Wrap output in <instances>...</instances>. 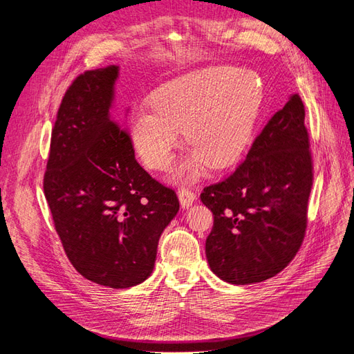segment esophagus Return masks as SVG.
Masks as SVG:
<instances>
[{
	"instance_id": "1",
	"label": "esophagus",
	"mask_w": 354,
	"mask_h": 354,
	"mask_svg": "<svg viewBox=\"0 0 354 354\" xmlns=\"http://www.w3.org/2000/svg\"><path fill=\"white\" fill-rule=\"evenodd\" d=\"M178 199H180L181 207H183V208H189V207L192 205V203L195 202V199H196V195H195L194 192H192L190 189L181 187V189L178 190Z\"/></svg>"
}]
</instances>
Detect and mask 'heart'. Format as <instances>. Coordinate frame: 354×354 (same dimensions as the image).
I'll list each match as a JSON object with an SVG mask.
<instances>
[{"instance_id":"b5f03b06","label":"heart","mask_w":354,"mask_h":354,"mask_svg":"<svg viewBox=\"0 0 354 354\" xmlns=\"http://www.w3.org/2000/svg\"><path fill=\"white\" fill-rule=\"evenodd\" d=\"M261 102L259 81L242 69L216 66L189 72L160 85L151 106L134 111L130 137L147 167L164 169L185 128L194 149L178 167V177L190 181L207 164L224 168L242 155Z\"/></svg>"}]
</instances>
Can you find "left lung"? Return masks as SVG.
Masks as SVG:
<instances>
[{
	"instance_id": "obj_1",
	"label": "left lung",
	"mask_w": 354,
	"mask_h": 354,
	"mask_svg": "<svg viewBox=\"0 0 354 354\" xmlns=\"http://www.w3.org/2000/svg\"><path fill=\"white\" fill-rule=\"evenodd\" d=\"M304 116L301 97L292 94L236 169L201 194L214 216L207 260L220 279L233 285L270 279L301 246L313 186Z\"/></svg>"
}]
</instances>
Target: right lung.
<instances>
[{
    "instance_id": "obj_1",
    "label": "right lung",
    "mask_w": 354,
    "mask_h": 354,
    "mask_svg": "<svg viewBox=\"0 0 354 354\" xmlns=\"http://www.w3.org/2000/svg\"><path fill=\"white\" fill-rule=\"evenodd\" d=\"M118 66L72 81L51 131L44 195L69 261L115 289L151 276L160 233L176 217V192L136 160L121 115L111 111Z\"/></svg>"
}]
</instances>
